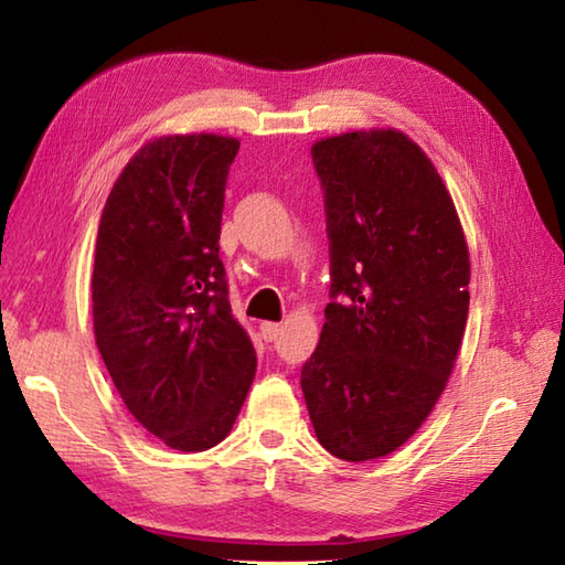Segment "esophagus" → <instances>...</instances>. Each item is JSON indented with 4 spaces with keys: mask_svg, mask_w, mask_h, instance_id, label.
Segmentation results:
<instances>
[{
    "mask_svg": "<svg viewBox=\"0 0 565 565\" xmlns=\"http://www.w3.org/2000/svg\"><path fill=\"white\" fill-rule=\"evenodd\" d=\"M259 329H262V337H264V341H276V339L281 337V331H284L281 323H271V321H264Z\"/></svg>",
    "mask_w": 565,
    "mask_h": 565,
    "instance_id": "esophagus-1",
    "label": "esophagus"
}]
</instances>
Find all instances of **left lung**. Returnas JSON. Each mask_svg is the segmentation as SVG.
<instances>
[{
    "label": "left lung",
    "mask_w": 565,
    "mask_h": 565,
    "mask_svg": "<svg viewBox=\"0 0 565 565\" xmlns=\"http://www.w3.org/2000/svg\"><path fill=\"white\" fill-rule=\"evenodd\" d=\"M311 157L333 301L301 391L319 444L371 461L404 446L444 394L468 319V244L444 179L404 131L337 134Z\"/></svg>",
    "instance_id": "left-lung-1"
}]
</instances>
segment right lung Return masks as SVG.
Returning <instances> with one entry per match:
<instances>
[{
	"instance_id": "1",
	"label": "right lung",
	"mask_w": 565,
	"mask_h": 565,
	"mask_svg": "<svg viewBox=\"0 0 565 565\" xmlns=\"http://www.w3.org/2000/svg\"><path fill=\"white\" fill-rule=\"evenodd\" d=\"M238 139L147 141L104 204L92 271L94 339L129 414L177 451L232 431L256 353L218 259L224 189Z\"/></svg>"
}]
</instances>
